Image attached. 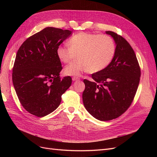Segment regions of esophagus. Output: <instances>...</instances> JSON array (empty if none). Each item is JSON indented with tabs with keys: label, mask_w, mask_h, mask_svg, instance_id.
<instances>
[{
	"label": "esophagus",
	"mask_w": 157,
	"mask_h": 157,
	"mask_svg": "<svg viewBox=\"0 0 157 157\" xmlns=\"http://www.w3.org/2000/svg\"><path fill=\"white\" fill-rule=\"evenodd\" d=\"M80 78H78V77H73V78H72V80H73V81H76V80H79Z\"/></svg>",
	"instance_id": "obj_1"
}]
</instances>
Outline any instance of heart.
Masks as SVG:
<instances>
[{"label":"heart","mask_w":157,"mask_h":157,"mask_svg":"<svg viewBox=\"0 0 157 157\" xmlns=\"http://www.w3.org/2000/svg\"><path fill=\"white\" fill-rule=\"evenodd\" d=\"M67 44L58 47L56 54L60 61L69 63L78 54V59L66 66L65 73L78 76L85 71L98 72L110 64L116 52L113 39L107 35L78 33L71 38Z\"/></svg>","instance_id":"b5f03b06"}]
</instances>
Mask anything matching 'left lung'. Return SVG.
I'll return each mask as SVG.
<instances>
[{
	"instance_id": "8db88e82",
	"label": "left lung",
	"mask_w": 157,
	"mask_h": 157,
	"mask_svg": "<svg viewBox=\"0 0 157 157\" xmlns=\"http://www.w3.org/2000/svg\"><path fill=\"white\" fill-rule=\"evenodd\" d=\"M116 44L115 56L106 68L84 79V105L96 119L107 121L124 113L131 105L138 87L141 71L130 44L122 36L106 31Z\"/></svg>"
}]
</instances>
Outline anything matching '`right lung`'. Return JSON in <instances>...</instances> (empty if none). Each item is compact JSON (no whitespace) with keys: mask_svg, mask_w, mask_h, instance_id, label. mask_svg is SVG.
Instances as JSON below:
<instances>
[{"mask_svg":"<svg viewBox=\"0 0 157 157\" xmlns=\"http://www.w3.org/2000/svg\"><path fill=\"white\" fill-rule=\"evenodd\" d=\"M71 34L67 29L46 27L28 38L17 52L13 84L22 106L33 115L42 117L55 111L72 83L69 76L59 77L62 67L56 54Z\"/></svg>","mask_w":157,"mask_h":157,"instance_id":"obj_1","label":"right lung"}]
</instances>
